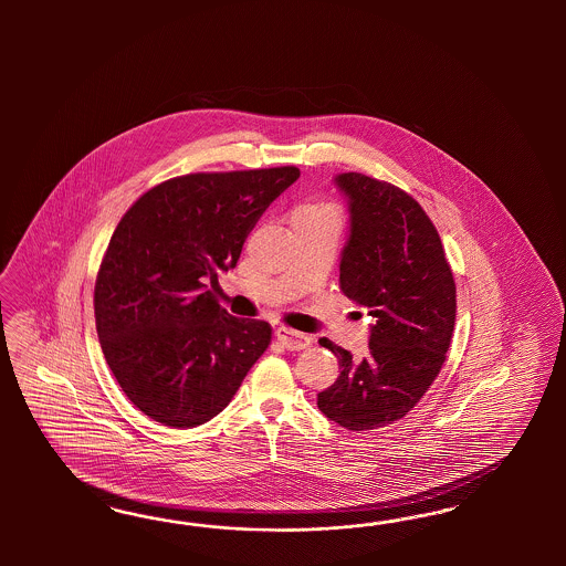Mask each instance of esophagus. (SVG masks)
I'll use <instances>...</instances> for the list:
<instances>
[{"label":"esophagus","instance_id":"1","mask_svg":"<svg viewBox=\"0 0 566 566\" xmlns=\"http://www.w3.org/2000/svg\"><path fill=\"white\" fill-rule=\"evenodd\" d=\"M275 336H277V340L282 343V346L289 348V350H303V348H307L308 344H311V336L303 334V332H294L291 327H277Z\"/></svg>","mask_w":566,"mask_h":566}]
</instances>
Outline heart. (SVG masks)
<instances>
[{
    "label": "heart",
    "instance_id": "b5f03b06",
    "mask_svg": "<svg viewBox=\"0 0 566 566\" xmlns=\"http://www.w3.org/2000/svg\"><path fill=\"white\" fill-rule=\"evenodd\" d=\"M308 209H326V207H319V206L298 207V211H308Z\"/></svg>",
    "mask_w": 566,
    "mask_h": 566
}]
</instances>
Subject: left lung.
I'll return each instance as SVG.
<instances>
[{
	"label": "left lung",
	"mask_w": 566,
	"mask_h": 566,
	"mask_svg": "<svg viewBox=\"0 0 566 566\" xmlns=\"http://www.w3.org/2000/svg\"><path fill=\"white\" fill-rule=\"evenodd\" d=\"M334 185L348 209L340 291L376 322L360 360L319 340L338 357L340 376L317 395V407L350 431L386 428L411 411L444 365L454 277L438 230L405 190L357 171L336 174Z\"/></svg>",
	"instance_id": "obj_1"
}]
</instances>
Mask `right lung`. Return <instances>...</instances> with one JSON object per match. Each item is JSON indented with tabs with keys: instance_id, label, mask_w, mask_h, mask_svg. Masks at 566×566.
<instances>
[{
	"instance_id": "add662e5",
	"label": "right lung",
	"mask_w": 566,
	"mask_h": 566,
	"mask_svg": "<svg viewBox=\"0 0 566 566\" xmlns=\"http://www.w3.org/2000/svg\"><path fill=\"white\" fill-rule=\"evenodd\" d=\"M292 166L189 174L147 190L107 244L95 284L103 355L138 411L170 428L222 412L263 355L272 327L218 305L263 211L296 182Z\"/></svg>"
}]
</instances>
